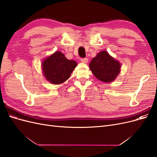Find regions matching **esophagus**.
<instances>
[{"mask_svg": "<svg viewBox=\"0 0 157 157\" xmlns=\"http://www.w3.org/2000/svg\"><path fill=\"white\" fill-rule=\"evenodd\" d=\"M80 61H81L82 63H88V59L87 58H82L80 59Z\"/></svg>", "mask_w": 157, "mask_h": 157, "instance_id": "esophagus-1", "label": "esophagus"}]
</instances>
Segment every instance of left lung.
<instances>
[{"label":"left lung","mask_w":157,"mask_h":157,"mask_svg":"<svg viewBox=\"0 0 157 157\" xmlns=\"http://www.w3.org/2000/svg\"><path fill=\"white\" fill-rule=\"evenodd\" d=\"M89 67L98 79L109 82L115 79L120 73L121 64L109 56L107 51H101L94 58Z\"/></svg>","instance_id":"8db88e82"}]
</instances>
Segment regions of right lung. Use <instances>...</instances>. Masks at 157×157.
<instances>
[{
  "instance_id": "add662e5",
  "label": "right lung",
  "mask_w": 157,
  "mask_h": 157,
  "mask_svg": "<svg viewBox=\"0 0 157 157\" xmlns=\"http://www.w3.org/2000/svg\"><path fill=\"white\" fill-rule=\"evenodd\" d=\"M77 65L76 61L65 58L60 52H56L42 62L46 78L52 84H59L67 80Z\"/></svg>"
}]
</instances>
